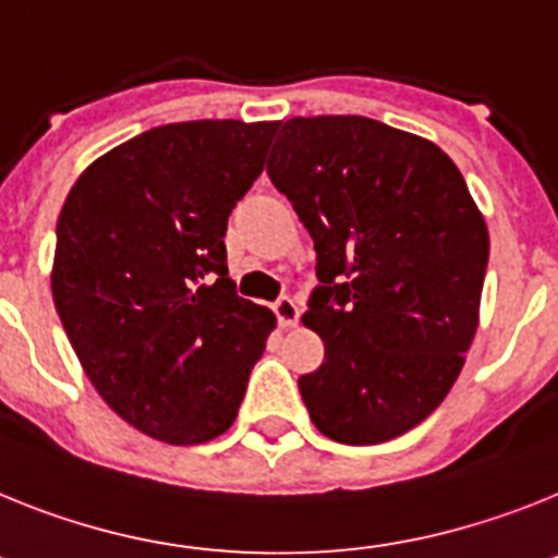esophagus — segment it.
<instances>
[{
	"mask_svg": "<svg viewBox=\"0 0 558 558\" xmlns=\"http://www.w3.org/2000/svg\"><path fill=\"white\" fill-rule=\"evenodd\" d=\"M272 308H275V317H278L280 328H294V326H298L300 306H298V303H294L292 298H280Z\"/></svg>",
	"mask_w": 558,
	"mask_h": 558,
	"instance_id": "obj_1",
	"label": "esophagus"
}]
</instances>
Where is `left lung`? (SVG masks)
Returning a JSON list of instances; mask_svg holds the SVG:
<instances>
[{
    "mask_svg": "<svg viewBox=\"0 0 558 558\" xmlns=\"http://www.w3.org/2000/svg\"><path fill=\"white\" fill-rule=\"evenodd\" d=\"M266 173L317 250L303 326L326 360L298 381L314 426L351 447L399 438L447 399L481 323L488 230L466 179L360 114L286 120Z\"/></svg>",
    "mask_w": 558,
    "mask_h": 558,
    "instance_id": "left-lung-1",
    "label": "left lung"
}]
</instances>
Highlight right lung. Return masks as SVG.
<instances>
[{
  "label": "right lung",
  "mask_w": 558,
  "mask_h": 558,
  "mask_svg": "<svg viewBox=\"0 0 558 558\" xmlns=\"http://www.w3.org/2000/svg\"><path fill=\"white\" fill-rule=\"evenodd\" d=\"M278 123L157 125L86 168L56 227L52 300L123 421L193 447L239 415L275 314L235 294L225 232Z\"/></svg>",
  "instance_id": "right-lung-1"
}]
</instances>
